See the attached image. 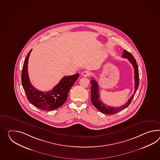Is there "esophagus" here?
<instances>
[{
	"label": "esophagus",
	"instance_id": "obj_1",
	"mask_svg": "<svg viewBox=\"0 0 160 160\" xmlns=\"http://www.w3.org/2000/svg\"><path fill=\"white\" fill-rule=\"evenodd\" d=\"M90 74H91V73H90V71L86 70V71H84L82 73V76H84V77H87V76H89Z\"/></svg>",
	"mask_w": 160,
	"mask_h": 160
}]
</instances>
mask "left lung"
I'll return each mask as SVG.
<instances>
[{"label":"left lung","mask_w":160,"mask_h":160,"mask_svg":"<svg viewBox=\"0 0 160 160\" xmlns=\"http://www.w3.org/2000/svg\"><path fill=\"white\" fill-rule=\"evenodd\" d=\"M122 57L125 58H127L129 60V61L132 63L133 67L134 68V74H135V91L134 93L132 94V97L130 98L127 101V103H125L124 105L121 106L120 107H116V108H113L109 106L105 105L101 101H99L100 99V97H99V88H98V84L96 80H94L93 78L92 80H91V100L93 104V105L97 108V109L99 110L101 112L107 114H114L117 113L121 110L125 109L127 108L131 102L133 98L134 97L135 94L137 92V90L139 86V70H138V67L137 65V61L134 57H133L132 55L128 51L124 50L123 53Z\"/></svg>","instance_id":"left-lung-1"}]
</instances>
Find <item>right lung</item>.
<instances>
[{
  "mask_svg": "<svg viewBox=\"0 0 160 160\" xmlns=\"http://www.w3.org/2000/svg\"><path fill=\"white\" fill-rule=\"evenodd\" d=\"M32 50L28 54L23 62L21 81L28 100L36 108L44 110L58 109L66 102L70 88L79 77V74L64 76L52 90L43 92L36 89L29 78L28 73V59Z\"/></svg>",
  "mask_w": 160,
  "mask_h": 160,
  "instance_id": "obj_1",
  "label": "right lung"
}]
</instances>
